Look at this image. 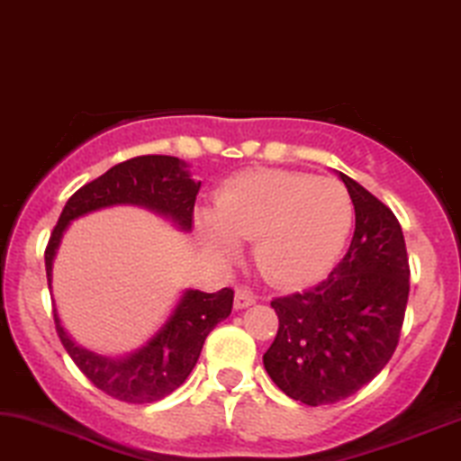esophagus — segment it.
Masks as SVG:
<instances>
[{"mask_svg": "<svg viewBox=\"0 0 461 461\" xmlns=\"http://www.w3.org/2000/svg\"><path fill=\"white\" fill-rule=\"evenodd\" d=\"M257 302V297L247 288H238L236 294H234V308L236 310H244L249 308V305H253Z\"/></svg>", "mask_w": 461, "mask_h": 461, "instance_id": "34e87169", "label": "esophagus"}]
</instances>
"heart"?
<instances>
[{
    "mask_svg": "<svg viewBox=\"0 0 461 461\" xmlns=\"http://www.w3.org/2000/svg\"><path fill=\"white\" fill-rule=\"evenodd\" d=\"M354 223L343 183L282 168L227 179L214 208L195 212V234L219 259H234L253 240V263L274 286H303L335 266Z\"/></svg>",
    "mask_w": 461,
    "mask_h": 461,
    "instance_id": "obj_1",
    "label": "heart"
}]
</instances>
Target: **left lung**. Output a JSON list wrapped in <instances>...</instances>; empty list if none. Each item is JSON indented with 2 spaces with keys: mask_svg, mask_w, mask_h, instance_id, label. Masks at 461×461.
<instances>
[{
  "mask_svg": "<svg viewBox=\"0 0 461 461\" xmlns=\"http://www.w3.org/2000/svg\"><path fill=\"white\" fill-rule=\"evenodd\" d=\"M356 212L352 242L327 280L272 302L278 335L267 375L310 407L352 396L388 365L409 299V259L401 223L384 202L339 173Z\"/></svg>",
  "mask_w": 461,
  "mask_h": 461,
  "instance_id": "obj_1",
  "label": "left lung"
}]
</instances>
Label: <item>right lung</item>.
I'll list each match as a JSON object with an SVG mask.
<instances>
[{"label": "right lung", "mask_w": 461, "mask_h": 461, "mask_svg": "<svg viewBox=\"0 0 461 461\" xmlns=\"http://www.w3.org/2000/svg\"><path fill=\"white\" fill-rule=\"evenodd\" d=\"M200 181L192 179L189 164L173 156H139L115 164L105 175L86 183L67 200L46 247V276L52 291V263L71 221L101 208L131 204L168 219L179 231H192L195 195ZM234 291L221 288L202 293L187 288L170 312L168 321L139 349L124 356H103L79 346L60 322L54 308V324L67 354L79 371L118 401L145 404L168 396L185 382L198 363L208 333L231 314Z\"/></svg>", "instance_id": "1"}]
</instances>
